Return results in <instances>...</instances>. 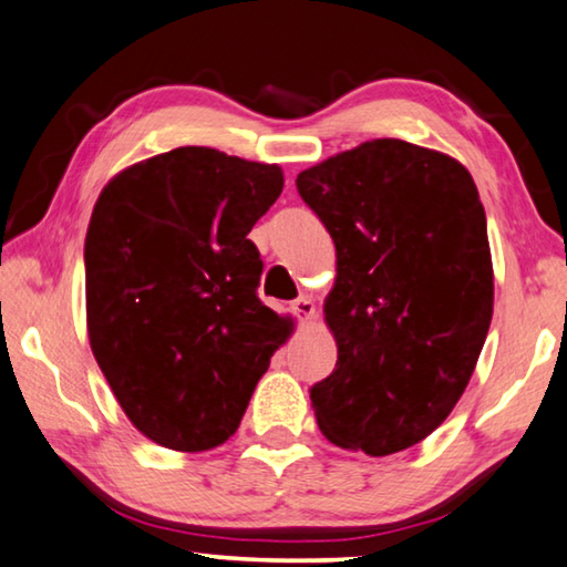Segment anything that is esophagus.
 <instances>
[{
  "instance_id": "esophagus-1",
  "label": "esophagus",
  "mask_w": 567,
  "mask_h": 567,
  "mask_svg": "<svg viewBox=\"0 0 567 567\" xmlns=\"http://www.w3.org/2000/svg\"><path fill=\"white\" fill-rule=\"evenodd\" d=\"M291 311L296 313V317H299L301 321H309L313 313H317V306H313V301H311V296H299V299H296L293 303H291Z\"/></svg>"
}]
</instances>
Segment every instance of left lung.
Instances as JSON below:
<instances>
[{
  "label": "left lung",
  "instance_id": "obj_1",
  "mask_svg": "<svg viewBox=\"0 0 567 567\" xmlns=\"http://www.w3.org/2000/svg\"><path fill=\"white\" fill-rule=\"evenodd\" d=\"M301 198L337 246L323 319L337 367L311 386L323 437L369 457L414 447L470 384L495 303L470 171L396 137L306 168Z\"/></svg>",
  "mask_w": 567,
  "mask_h": 567
}]
</instances>
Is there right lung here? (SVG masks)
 <instances>
[{"instance_id": "obj_1", "label": "right lung", "mask_w": 567, "mask_h": 567, "mask_svg": "<svg viewBox=\"0 0 567 567\" xmlns=\"http://www.w3.org/2000/svg\"><path fill=\"white\" fill-rule=\"evenodd\" d=\"M284 190L278 165L175 147L120 171L85 238L87 337L135 430L206 452L238 430L293 321L256 296V220Z\"/></svg>"}]
</instances>
